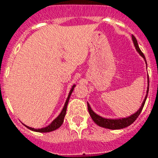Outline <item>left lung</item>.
Returning a JSON list of instances; mask_svg holds the SVG:
<instances>
[{
  "instance_id": "1",
  "label": "left lung",
  "mask_w": 158,
  "mask_h": 158,
  "mask_svg": "<svg viewBox=\"0 0 158 158\" xmlns=\"http://www.w3.org/2000/svg\"><path fill=\"white\" fill-rule=\"evenodd\" d=\"M132 41L134 43V45H135L136 50L138 51L139 54L141 56H143L145 60V57H144V55L143 54V52H141V50L139 49V44H138V41L136 40V38L134 36L132 35ZM149 79V78H148ZM148 82H149V80H148ZM148 92H149V87L147 89V94L146 96L144 98V101L142 103V106H140L139 110L136 112L135 114H133L132 115H131L130 117H127V118H118V119H110V118H102L101 116H99L97 114H95L90 107L89 104L88 103V109H89V113L90 116L91 118L94 120V122L95 124H97L99 127H104V128H107V129H112V130H117V129H122V128H125V127H128L131 125L132 123L135 121L137 118L139 116V114L141 113V111L143 109V106H144V103H145V101H146V98H147L148 95Z\"/></svg>"
}]
</instances>
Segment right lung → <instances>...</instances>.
<instances>
[{"instance_id":"right-lung-1","label":"right lung","mask_w":158,"mask_h":158,"mask_svg":"<svg viewBox=\"0 0 158 158\" xmlns=\"http://www.w3.org/2000/svg\"><path fill=\"white\" fill-rule=\"evenodd\" d=\"M75 87H76V85H73L72 89L69 91L68 98H67V100H66V102H65L64 106V108H63V110H62V112L60 113V114H59V115H58V116H57V117H56V118L48 126V127L41 128V129H34V128H31V127H27V126H26V127H27L28 129L31 130V131H39V132H50V131H55L57 128H59V127L62 126V124L64 123V118L65 114H66V110H67V106H68L69 100V97H70V95H71V94H72L73 92V89H74Z\"/></svg>"}]
</instances>
